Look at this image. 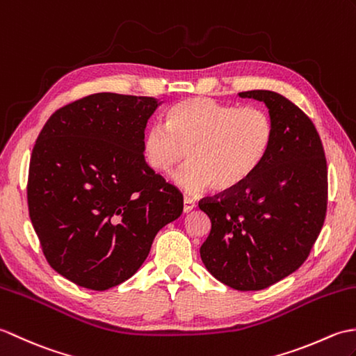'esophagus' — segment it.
I'll list each match as a JSON object with an SVG mask.
<instances>
[{"label":"esophagus","instance_id":"esophagus-1","mask_svg":"<svg viewBox=\"0 0 356 356\" xmlns=\"http://www.w3.org/2000/svg\"><path fill=\"white\" fill-rule=\"evenodd\" d=\"M195 207H196L195 201H193V200H191V198H187V196H186V198L183 200V210H184V213L192 211Z\"/></svg>","mask_w":356,"mask_h":356}]
</instances>
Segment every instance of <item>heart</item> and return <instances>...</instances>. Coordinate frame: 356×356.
I'll use <instances>...</instances> for the list:
<instances>
[{
  "label": "heart",
  "instance_id": "1",
  "mask_svg": "<svg viewBox=\"0 0 356 356\" xmlns=\"http://www.w3.org/2000/svg\"><path fill=\"white\" fill-rule=\"evenodd\" d=\"M273 140V122L262 109L192 97L165 111L164 128L152 126L146 131L141 149L149 168L160 175H168L186 160L191 163L173 177L186 193L210 187L216 193H230L262 168Z\"/></svg>",
  "mask_w": 356,
  "mask_h": 356
}]
</instances>
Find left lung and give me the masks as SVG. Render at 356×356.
Returning a JSON list of instances; mask_svg holds the SVG:
<instances>
[{"label": "left lung", "instance_id": "left-lung-1", "mask_svg": "<svg viewBox=\"0 0 356 356\" xmlns=\"http://www.w3.org/2000/svg\"><path fill=\"white\" fill-rule=\"evenodd\" d=\"M264 102L274 126L271 151L247 184L200 201L211 228L201 245L213 277L238 291H259L298 270L325 224L327 165L311 118L266 90L239 92Z\"/></svg>", "mask_w": 356, "mask_h": 356}]
</instances>
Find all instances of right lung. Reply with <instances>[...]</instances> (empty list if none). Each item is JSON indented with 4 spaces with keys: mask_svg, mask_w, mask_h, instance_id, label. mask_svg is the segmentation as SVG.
Listing matches in <instances>:
<instances>
[{
    "mask_svg": "<svg viewBox=\"0 0 356 356\" xmlns=\"http://www.w3.org/2000/svg\"><path fill=\"white\" fill-rule=\"evenodd\" d=\"M154 97L97 92L58 109L30 158L31 224L50 266L82 288L120 285L156 233L183 213V195L149 168L141 143Z\"/></svg>",
    "mask_w": 356,
    "mask_h": 356,
    "instance_id": "obj_1",
    "label": "right lung"
}]
</instances>
